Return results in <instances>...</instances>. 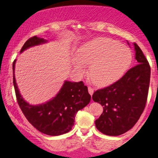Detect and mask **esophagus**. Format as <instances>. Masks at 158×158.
<instances>
[{
    "mask_svg": "<svg viewBox=\"0 0 158 158\" xmlns=\"http://www.w3.org/2000/svg\"><path fill=\"white\" fill-rule=\"evenodd\" d=\"M88 92H89V93L92 95L94 93V89L92 88V87H88Z\"/></svg>",
    "mask_w": 158,
    "mask_h": 158,
    "instance_id": "esophagus-1",
    "label": "esophagus"
}]
</instances>
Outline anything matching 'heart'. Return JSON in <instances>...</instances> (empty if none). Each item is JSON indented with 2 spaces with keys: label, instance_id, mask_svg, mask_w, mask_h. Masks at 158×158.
<instances>
[{
  "label": "heart",
  "instance_id": "obj_1",
  "mask_svg": "<svg viewBox=\"0 0 158 158\" xmlns=\"http://www.w3.org/2000/svg\"><path fill=\"white\" fill-rule=\"evenodd\" d=\"M132 60L130 49L118 41L97 38L81 47L73 65L81 76L85 72V64L90 65L89 77L97 85L103 87L119 79L128 69Z\"/></svg>",
  "mask_w": 158,
  "mask_h": 158
}]
</instances>
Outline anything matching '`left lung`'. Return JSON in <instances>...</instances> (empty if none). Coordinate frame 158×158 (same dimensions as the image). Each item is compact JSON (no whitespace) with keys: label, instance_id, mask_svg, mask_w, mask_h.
Segmentation results:
<instances>
[{"label":"left lung","instance_id":"obj_1","mask_svg":"<svg viewBox=\"0 0 158 158\" xmlns=\"http://www.w3.org/2000/svg\"><path fill=\"white\" fill-rule=\"evenodd\" d=\"M133 44L138 65L111 85L98 89L92 97L103 108L95 126L105 135L116 136L132 128L147 103L150 66L139 46Z\"/></svg>","mask_w":158,"mask_h":158}]
</instances>
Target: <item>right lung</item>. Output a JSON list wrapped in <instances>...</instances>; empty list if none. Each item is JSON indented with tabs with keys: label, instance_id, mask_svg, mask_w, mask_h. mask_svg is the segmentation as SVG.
I'll list each match as a JSON object with an SVG mask.
<instances>
[{
	"label": "right lung",
	"instance_id": "1",
	"mask_svg": "<svg viewBox=\"0 0 158 158\" xmlns=\"http://www.w3.org/2000/svg\"><path fill=\"white\" fill-rule=\"evenodd\" d=\"M43 38L33 36L22 47L20 53L31 47L47 43ZM16 60L13 62V83L18 104L26 119L40 132L59 135L69 132L74 125L76 114L89 103L91 96L83 81H65L60 90L50 101L39 105H31L19 93L15 76Z\"/></svg>",
	"mask_w": 158,
	"mask_h": 158
}]
</instances>
